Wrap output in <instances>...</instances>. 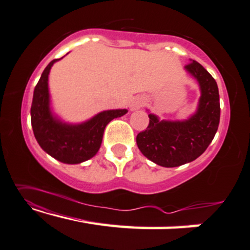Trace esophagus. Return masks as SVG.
<instances>
[{
  "label": "esophagus",
  "mask_w": 250,
  "mask_h": 250,
  "mask_svg": "<svg viewBox=\"0 0 250 250\" xmlns=\"http://www.w3.org/2000/svg\"><path fill=\"white\" fill-rule=\"evenodd\" d=\"M144 104H145V99L143 96H136V98H133L131 103H130V110L131 111L139 110L141 106H144Z\"/></svg>",
  "instance_id": "34e87169"
}]
</instances>
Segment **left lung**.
<instances>
[{
	"label": "left lung",
	"mask_w": 250,
	"mask_h": 250,
	"mask_svg": "<svg viewBox=\"0 0 250 250\" xmlns=\"http://www.w3.org/2000/svg\"><path fill=\"white\" fill-rule=\"evenodd\" d=\"M185 69L200 85L196 112L184 121H161L150 113L146 130L137 135L138 148L145 157L163 167L184 165L202 155L213 140L220 122L217 82L195 61H191Z\"/></svg>",
	"instance_id": "8db88e82"
}]
</instances>
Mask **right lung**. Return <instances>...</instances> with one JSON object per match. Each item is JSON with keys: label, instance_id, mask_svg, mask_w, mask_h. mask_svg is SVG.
Segmentation results:
<instances>
[{"label": "right lung", "instance_id": "1", "mask_svg": "<svg viewBox=\"0 0 250 250\" xmlns=\"http://www.w3.org/2000/svg\"><path fill=\"white\" fill-rule=\"evenodd\" d=\"M59 59L48 64L36 85L30 111L31 125L39 146L48 155L65 164H80L96 155L107 124L125 115L128 110L103 111L81 125L65 124L54 117L49 107L48 75Z\"/></svg>", "mask_w": 250, "mask_h": 250}]
</instances>
